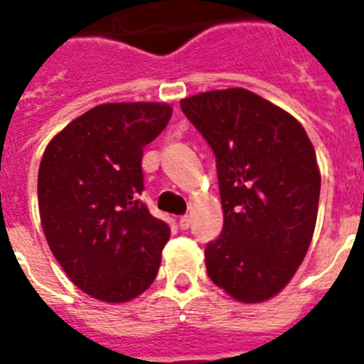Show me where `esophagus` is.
<instances>
[{
    "label": "esophagus",
    "instance_id": "1",
    "mask_svg": "<svg viewBox=\"0 0 364 364\" xmlns=\"http://www.w3.org/2000/svg\"><path fill=\"white\" fill-rule=\"evenodd\" d=\"M178 226H180V230H189V226H191V218H189L188 215H184V217H180Z\"/></svg>",
    "mask_w": 364,
    "mask_h": 364
}]
</instances>
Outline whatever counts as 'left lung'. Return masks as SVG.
Returning <instances> with one entry per match:
<instances>
[{"label": "left lung", "mask_w": 364, "mask_h": 364, "mask_svg": "<svg viewBox=\"0 0 364 364\" xmlns=\"http://www.w3.org/2000/svg\"><path fill=\"white\" fill-rule=\"evenodd\" d=\"M217 159L224 228L205 246L211 281L240 302L284 288L314 237L321 171L306 131L290 112L231 87L180 100Z\"/></svg>", "instance_id": "1"}]
</instances>
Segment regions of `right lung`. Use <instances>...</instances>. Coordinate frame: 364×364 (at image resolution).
Segmentation results:
<instances>
[{"label":"right lung","mask_w":364,"mask_h":364,"mask_svg":"<svg viewBox=\"0 0 364 364\" xmlns=\"http://www.w3.org/2000/svg\"><path fill=\"white\" fill-rule=\"evenodd\" d=\"M171 105H96L45 147L38 205L50 252L80 290L127 302L153 284L169 226L138 200L144 147L166 129Z\"/></svg>","instance_id":"1"}]
</instances>
